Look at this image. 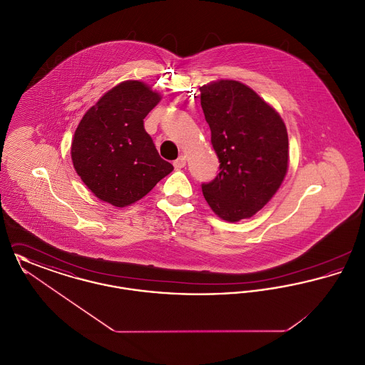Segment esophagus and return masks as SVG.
Masks as SVG:
<instances>
[{
	"label": "esophagus",
	"instance_id": "esophagus-1",
	"mask_svg": "<svg viewBox=\"0 0 365 365\" xmlns=\"http://www.w3.org/2000/svg\"><path fill=\"white\" fill-rule=\"evenodd\" d=\"M186 165V157L180 156L174 161L175 170H182Z\"/></svg>",
	"mask_w": 365,
	"mask_h": 365
}]
</instances>
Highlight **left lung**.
<instances>
[{"label":"left lung","mask_w":365,"mask_h":365,"mask_svg":"<svg viewBox=\"0 0 365 365\" xmlns=\"http://www.w3.org/2000/svg\"><path fill=\"white\" fill-rule=\"evenodd\" d=\"M201 106L220 173L202 192L226 222L256 215L278 191L289 167V137L280 115L250 87L219 79L200 87Z\"/></svg>","instance_id":"8db88e82"}]
</instances>
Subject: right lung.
Here are the masks:
<instances>
[{
    "label": "right lung",
    "instance_id": "obj_1",
    "mask_svg": "<svg viewBox=\"0 0 365 365\" xmlns=\"http://www.w3.org/2000/svg\"><path fill=\"white\" fill-rule=\"evenodd\" d=\"M160 100L146 83L125 81L106 91L78 124L72 164L98 200L128 207L173 173V164L158 156L143 128V119Z\"/></svg>",
    "mask_w": 365,
    "mask_h": 365
}]
</instances>
